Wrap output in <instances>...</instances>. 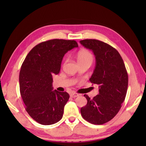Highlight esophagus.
I'll list each match as a JSON object with an SVG mask.
<instances>
[{
  "label": "esophagus",
  "mask_w": 146,
  "mask_h": 146,
  "mask_svg": "<svg viewBox=\"0 0 146 146\" xmlns=\"http://www.w3.org/2000/svg\"><path fill=\"white\" fill-rule=\"evenodd\" d=\"M78 96H79V94H76V93H72V94L70 95V97L71 98H75V97H78Z\"/></svg>",
  "instance_id": "1"
}]
</instances>
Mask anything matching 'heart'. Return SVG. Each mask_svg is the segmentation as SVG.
<instances>
[{
    "mask_svg": "<svg viewBox=\"0 0 146 146\" xmlns=\"http://www.w3.org/2000/svg\"><path fill=\"white\" fill-rule=\"evenodd\" d=\"M76 59L80 65L85 63L92 64L93 60H94V56L88 50L83 49L78 52L76 56Z\"/></svg>",
    "mask_w": 146,
    "mask_h": 146,
    "instance_id": "obj_1",
    "label": "heart"
}]
</instances>
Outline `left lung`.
<instances>
[{
  "label": "left lung",
  "mask_w": 146,
  "mask_h": 146,
  "mask_svg": "<svg viewBox=\"0 0 146 146\" xmlns=\"http://www.w3.org/2000/svg\"><path fill=\"white\" fill-rule=\"evenodd\" d=\"M80 42L95 56V68L90 81L99 85V94L94 98L84 95L87 104L80 111L88 122L102 125L112 119L122 107L127 90L128 74L120 54L112 46L97 39Z\"/></svg>",
  "instance_id": "1"
}]
</instances>
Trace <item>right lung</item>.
<instances>
[{
  "label": "right lung",
  "mask_w": 146,
  "mask_h": 146,
  "mask_svg": "<svg viewBox=\"0 0 146 146\" xmlns=\"http://www.w3.org/2000/svg\"><path fill=\"white\" fill-rule=\"evenodd\" d=\"M77 47L74 40H48L35 46L22 64L21 97L27 112L40 124H54L63 117L70 95L66 92L52 90V75L60 73L64 54Z\"/></svg>",
  "instance_id": "1"
}]
</instances>
